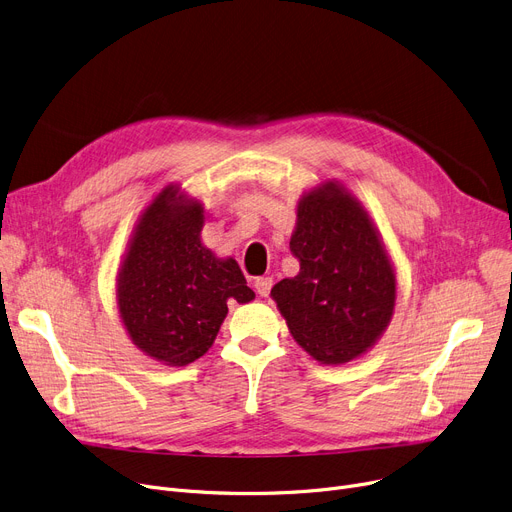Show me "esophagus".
Masks as SVG:
<instances>
[{
    "label": "esophagus",
    "instance_id": "esophagus-1",
    "mask_svg": "<svg viewBox=\"0 0 512 512\" xmlns=\"http://www.w3.org/2000/svg\"><path fill=\"white\" fill-rule=\"evenodd\" d=\"M272 286H274L272 278H257L255 280V290H257L259 297H267V294H270V290H272Z\"/></svg>",
    "mask_w": 512,
    "mask_h": 512
}]
</instances>
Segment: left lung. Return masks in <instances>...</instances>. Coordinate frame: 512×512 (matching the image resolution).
<instances>
[{
	"label": "left lung",
	"mask_w": 512,
	"mask_h": 512,
	"mask_svg": "<svg viewBox=\"0 0 512 512\" xmlns=\"http://www.w3.org/2000/svg\"><path fill=\"white\" fill-rule=\"evenodd\" d=\"M290 253L301 272L272 288L290 334L321 363H346L380 338L396 280L378 232L359 203L328 182L299 203Z\"/></svg>",
	"instance_id": "1"
}]
</instances>
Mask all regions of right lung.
Returning a JSON list of instances; mask_svg holds the SVG:
<instances>
[{
	"label": "right lung",
	"mask_w": 512,
	"mask_h": 512,
	"mask_svg": "<svg viewBox=\"0 0 512 512\" xmlns=\"http://www.w3.org/2000/svg\"><path fill=\"white\" fill-rule=\"evenodd\" d=\"M201 226L203 207L168 186L143 213L120 272L124 326L143 353L166 365H188L209 351L228 299H255L238 263L201 245Z\"/></svg>",
	"instance_id": "add662e5"
}]
</instances>
